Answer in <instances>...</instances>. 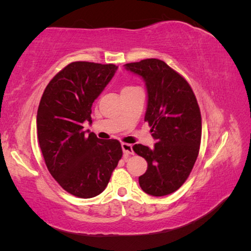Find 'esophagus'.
Listing matches in <instances>:
<instances>
[{
	"label": "esophagus",
	"instance_id": "1",
	"mask_svg": "<svg viewBox=\"0 0 251 251\" xmlns=\"http://www.w3.org/2000/svg\"><path fill=\"white\" fill-rule=\"evenodd\" d=\"M122 150L124 151L125 155H133V146L130 145V144H127V143H122Z\"/></svg>",
	"mask_w": 251,
	"mask_h": 251
}]
</instances>
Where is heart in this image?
<instances>
[{"instance_id": "obj_1", "label": "heart", "mask_w": 251, "mask_h": 251, "mask_svg": "<svg viewBox=\"0 0 251 251\" xmlns=\"http://www.w3.org/2000/svg\"><path fill=\"white\" fill-rule=\"evenodd\" d=\"M129 88H133V87H131V86H126V87L123 88V91H125V90H129Z\"/></svg>"}]
</instances>
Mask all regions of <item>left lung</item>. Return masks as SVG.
<instances>
[{
	"mask_svg": "<svg viewBox=\"0 0 251 251\" xmlns=\"http://www.w3.org/2000/svg\"><path fill=\"white\" fill-rule=\"evenodd\" d=\"M144 79L147 90L145 122L156 139L154 148L136 144L133 150L147 161L138 178L148 195L172 194L188 178L197 159L201 139V116L188 82L164 61L147 58L125 64Z\"/></svg>",
	"mask_w": 251,
	"mask_h": 251,
	"instance_id": "obj_1",
	"label": "left lung"
}]
</instances>
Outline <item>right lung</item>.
Wrapping results in <instances>:
<instances>
[{
  "label": "right lung",
  "mask_w": 251,
  "mask_h": 251,
  "mask_svg": "<svg viewBox=\"0 0 251 251\" xmlns=\"http://www.w3.org/2000/svg\"><path fill=\"white\" fill-rule=\"evenodd\" d=\"M117 70L114 64L73 62L50 79L37 109L36 131L46 167L63 189L79 198L100 195L122 158L117 139L88 136L92 105Z\"/></svg>",
  "instance_id": "add662e5"
}]
</instances>
